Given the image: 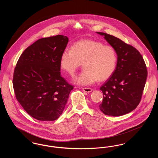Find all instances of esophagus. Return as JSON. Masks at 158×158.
Wrapping results in <instances>:
<instances>
[{"instance_id":"esophagus-1","label":"esophagus","mask_w":158,"mask_h":158,"mask_svg":"<svg viewBox=\"0 0 158 158\" xmlns=\"http://www.w3.org/2000/svg\"><path fill=\"white\" fill-rule=\"evenodd\" d=\"M82 90H83L84 92H88V93L91 92L92 91V89L91 88H82Z\"/></svg>"}]
</instances>
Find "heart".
Here are the masks:
<instances>
[{"mask_svg":"<svg viewBox=\"0 0 158 158\" xmlns=\"http://www.w3.org/2000/svg\"><path fill=\"white\" fill-rule=\"evenodd\" d=\"M82 63L84 69L74 82L89 85L97 79L104 81L112 75L117 65L116 53L112 47L92 40L79 41L61 53L60 66L70 75H73Z\"/></svg>","mask_w":158,"mask_h":158,"instance_id":"obj_1","label":"heart"}]
</instances>
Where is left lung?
<instances>
[{
	"label": "left lung",
	"mask_w": 158,
	"mask_h": 158,
	"mask_svg": "<svg viewBox=\"0 0 158 158\" xmlns=\"http://www.w3.org/2000/svg\"><path fill=\"white\" fill-rule=\"evenodd\" d=\"M97 33L104 37L117 55L114 73L100 88L104 97L99 109L108 115H125L133 111L141 100L148 76L146 64L133 46L111 35Z\"/></svg>",
	"instance_id": "left-lung-1"
}]
</instances>
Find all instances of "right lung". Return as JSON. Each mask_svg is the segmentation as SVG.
Returning <instances> with one entry per match:
<instances>
[{"label":"right lung","mask_w":158,"mask_h":158,"mask_svg":"<svg viewBox=\"0 0 158 158\" xmlns=\"http://www.w3.org/2000/svg\"><path fill=\"white\" fill-rule=\"evenodd\" d=\"M68 41V37L61 35L41 38L24 50L16 65V98L38 120L57 119L73 88L60 73V57Z\"/></svg>","instance_id":"add662e5"}]
</instances>
